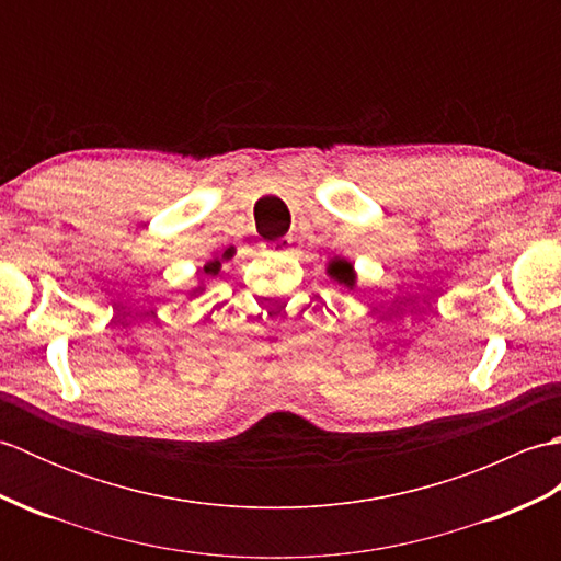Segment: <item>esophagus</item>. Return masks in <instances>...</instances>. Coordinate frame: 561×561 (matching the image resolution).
I'll use <instances>...</instances> for the list:
<instances>
[{"mask_svg":"<svg viewBox=\"0 0 561 561\" xmlns=\"http://www.w3.org/2000/svg\"><path fill=\"white\" fill-rule=\"evenodd\" d=\"M267 250H272V253H291V238H287V236H282V238H277V241H272V243H267L265 245Z\"/></svg>","mask_w":561,"mask_h":561,"instance_id":"1","label":"esophagus"}]
</instances>
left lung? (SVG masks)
Listing matches in <instances>:
<instances>
[{"mask_svg":"<svg viewBox=\"0 0 561 561\" xmlns=\"http://www.w3.org/2000/svg\"><path fill=\"white\" fill-rule=\"evenodd\" d=\"M328 277L335 279L337 284H342V287H347L350 291L356 287L354 265H352L350 260H344V257H332L328 262Z\"/></svg>","mask_w":561,"mask_h":561,"instance_id":"8db88e82","label":"left lung"}]
</instances>
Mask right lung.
Segmentation results:
<instances>
[{
	"label": "right lung",
	"instance_id": "1",
	"mask_svg": "<svg viewBox=\"0 0 561 561\" xmlns=\"http://www.w3.org/2000/svg\"><path fill=\"white\" fill-rule=\"evenodd\" d=\"M221 257H229V253H224ZM219 270H221V260L219 257H214L211 262H207V265H205V274H211V277H214V274H219ZM199 291H205V287H195L190 296H195Z\"/></svg>",
	"mask_w": 561,
	"mask_h": 561
}]
</instances>
